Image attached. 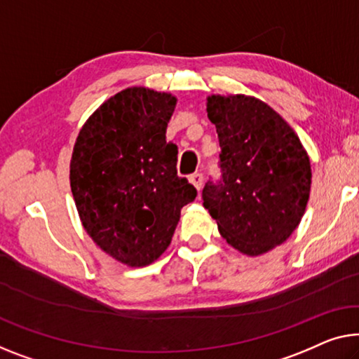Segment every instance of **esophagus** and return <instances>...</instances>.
<instances>
[{"label": "esophagus", "instance_id": "esophagus-1", "mask_svg": "<svg viewBox=\"0 0 359 359\" xmlns=\"http://www.w3.org/2000/svg\"><path fill=\"white\" fill-rule=\"evenodd\" d=\"M190 182L196 187V190H201L203 187V174L201 172H195L190 175Z\"/></svg>", "mask_w": 359, "mask_h": 359}]
</instances>
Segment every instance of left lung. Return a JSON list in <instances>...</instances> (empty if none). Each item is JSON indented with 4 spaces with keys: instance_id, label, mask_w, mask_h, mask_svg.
Here are the masks:
<instances>
[{
    "instance_id": "1",
    "label": "left lung",
    "mask_w": 359,
    "mask_h": 359,
    "mask_svg": "<svg viewBox=\"0 0 359 359\" xmlns=\"http://www.w3.org/2000/svg\"><path fill=\"white\" fill-rule=\"evenodd\" d=\"M206 111L216 126L222 175L205 185L203 206L235 250L267 253L290 237L306 210V149L285 119L255 96L211 95Z\"/></svg>"
}]
</instances>
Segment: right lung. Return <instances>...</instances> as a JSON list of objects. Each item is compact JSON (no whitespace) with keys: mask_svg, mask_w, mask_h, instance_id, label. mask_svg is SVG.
I'll use <instances>...</instances> for the list:
<instances>
[{"mask_svg":"<svg viewBox=\"0 0 359 359\" xmlns=\"http://www.w3.org/2000/svg\"><path fill=\"white\" fill-rule=\"evenodd\" d=\"M175 104L170 93L126 88L88 117L74 145L69 179L82 226L130 267L164 253L180 210L196 196L177 175V147L165 142Z\"/></svg>","mask_w":359,"mask_h":359,"instance_id":"right-lung-1","label":"right lung"}]
</instances>
